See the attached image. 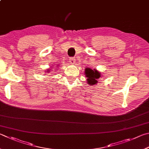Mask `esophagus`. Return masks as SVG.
<instances>
[{"mask_svg": "<svg viewBox=\"0 0 149 149\" xmlns=\"http://www.w3.org/2000/svg\"><path fill=\"white\" fill-rule=\"evenodd\" d=\"M75 58L74 57H70V58H69L70 63L72 64H75Z\"/></svg>", "mask_w": 149, "mask_h": 149, "instance_id": "34e87169", "label": "esophagus"}]
</instances>
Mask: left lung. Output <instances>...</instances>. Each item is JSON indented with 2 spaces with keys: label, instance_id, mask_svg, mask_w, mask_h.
I'll return each instance as SVG.
<instances>
[{
  "label": "left lung",
  "instance_id": "1",
  "mask_svg": "<svg viewBox=\"0 0 149 149\" xmlns=\"http://www.w3.org/2000/svg\"><path fill=\"white\" fill-rule=\"evenodd\" d=\"M85 74L87 77V83L91 84V85H95L96 83H97L98 82L97 79L101 77L100 72L95 69L91 70L90 68H86L85 70Z\"/></svg>",
  "mask_w": 149,
  "mask_h": 149
}]
</instances>
